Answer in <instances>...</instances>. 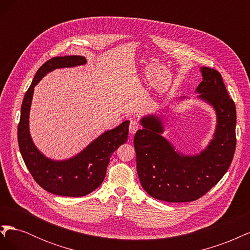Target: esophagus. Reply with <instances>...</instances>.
<instances>
[{"label":"esophagus","instance_id":"34e87169","mask_svg":"<svg viewBox=\"0 0 250 250\" xmlns=\"http://www.w3.org/2000/svg\"><path fill=\"white\" fill-rule=\"evenodd\" d=\"M140 127H141V125H140V123L138 122L137 120H134V119L130 120V124H129V132H130V134H134L135 132H137L140 129Z\"/></svg>","mask_w":250,"mask_h":250}]
</instances>
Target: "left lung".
Returning a JSON list of instances; mask_svg holds the SVG:
<instances>
[{
    "label": "left lung",
    "mask_w": 250,
    "mask_h": 250,
    "mask_svg": "<svg viewBox=\"0 0 250 250\" xmlns=\"http://www.w3.org/2000/svg\"><path fill=\"white\" fill-rule=\"evenodd\" d=\"M200 72L202 81L196 93L215 109L217 117L215 133L206 149L194 155L180 153L162 135L164 123L156 115L143 117V129L134 135L141 185L155 199L167 202L197 200L218 184L231 164L236 150V105L220 73L206 66Z\"/></svg>",
    "instance_id": "obj_1"
}]
</instances>
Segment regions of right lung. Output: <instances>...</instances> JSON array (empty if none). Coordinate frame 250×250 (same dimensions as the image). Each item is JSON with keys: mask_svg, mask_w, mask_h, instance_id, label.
<instances>
[{"mask_svg": "<svg viewBox=\"0 0 250 250\" xmlns=\"http://www.w3.org/2000/svg\"><path fill=\"white\" fill-rule=\"evenodd\" d=\"M86 63L83 56H57L44 62L25 94L21 107L18 141L21 154L34 180L44 190L59 196L81 197L95 191L105 178L111 154L127 141L129 121L107 130L80 153L64 161H54L36 148L29 131V113L34 87L49 72Z\"/></svg>", "mask_w": 250, "mask_h": 250, "instance_id": "right-lung-1", "label": "right lung"}]
</instances>
